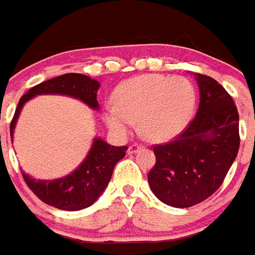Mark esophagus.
Listing matches in <instances>:
<instances>
[{
    "label": "esophagus",
    "mask_w": 255,
    "mask_h": 255,
    "mask_svg": "<svg viewBox=\"0 0 255 255\" xmlns=\"http://www.w3.org/2000/svg\"><path fill=\"white\" fill-rule=\"evenodd\" d=\"M140 148H141V145H140V144H131V145H129V147H128V153H129V155H132V153H136V152L139 151Z\"/></svg>",
    "instance_id": "esophagus-1"
}]
</instances>
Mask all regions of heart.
Masks as SVG:
<instances>
[{
	"label": "heart",
	"mask_w": 255,
	"mask_h": 255,
	"mask_svg": "<svg viewBox=\"0 0 255 255\" xmlns=\"http://www.w3.org/2000/svg\"><path fill=\"white\" fill-rule=\"evenodd\" d=\"M115 104L104 110L112 131L126 135L137 120L140 133L151 141H168L192 119L196 92L185 78L147 74L120 83L114 92Z\"/></svg>",
	"instance_id": "heart-1"
}]
</instances>
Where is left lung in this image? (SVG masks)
Returning <instances> with one entry per match:
<instances>
[{
  "mask_svg": "<svg viewBox=\"0 0 255 255\" xmlns=\"http://www.w3.org/2000/svg\"><path fill=\"white\" fill-rule=\"evenodd\" d=\"M197 115L170 143L153 147L155 167L148 184L160 201L189 208L210 197L224 182L240 148L238 111L216 79L196 74Z\"/></svg>",
  "mask_w": 255,
  "mask_h": 255,
  "instance_id": "8db88e82",
  "label": "left lung"
}]
</instances>
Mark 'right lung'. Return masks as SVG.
<instances>
[{
  "instance_id": "1",
  "label": "right lung",
  "mask_w": 255,
  "mask_h": 255,
  "mask_svg": "<svg viewBox=\"0 0 255 255\" xmlns=\"http://www.w3.org/2000/svg\"><path fill=\"white\" fill-rule=\"evenodd\" d=\"M99 82L82 74H65L34 86L22 96L10 123V136L23 104L37 95L57 94L77 98L92 110H99L96 92ZM127 147H114L100 137H95L83 163L65 177L57 180H35L22 172L23 180L39 200L62 210H81L88 208L99 198L111 180L116 163L126 156Z\"/></svg>"
}]
</instances>
